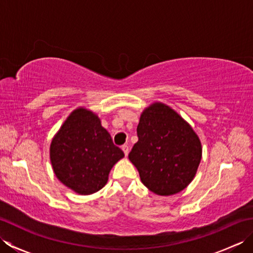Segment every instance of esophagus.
Listing matches in <instances>:
<instances>
[{"label": "esophagus", "mask_w": 253, "mask_h": 253, "mask_svg": "<svg viewBox=\"0 0 253 253\" xmlns=\"http://www.w3.org/2000/svg\"><path fill=\"white\" fill-rule=\"evenodd\" d=\"M122 149L124 153H125V155H128V152H129V147H128L127 144H124V146H122Z\"/></svg>", "instance_id": "obj_1"}]
</instances>
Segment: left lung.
<instances>
[{"mask_svg":"<svg viewBox=\"0 0 253 253\" xmlns=\"http://www.w3.org/2000/svg\"><path fill=\"white\" fill-rule=\"evenodd\" d=\"M138 141L128 158L142 184L160 196L181 191L190 184L201 161V143L175 111L162 103L149 106L137 127Z\"/></svg>","mask_w":253,"mask_h":253,"instance_id":"8db88e82","label":"left lung"}]
</instances>
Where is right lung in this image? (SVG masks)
Returning <instances> with one entry per match:
<instances>
[{
    "instance_id": "right-lung-1",
    "label": "right lung",
    "mask_w": 253,
    "mask_h": 253,
    "mask_svg": "<svg viewBox=\"0 0 253 253\" xmlns=\"http://www.w3.org/2000/svg\"><path fill=\"white\" fill-rule=\"evenodd\" d=\"M124 152L113 143L99 117L84 109L74 111L53 138V170L64 185L80 195L103 188L109 173Z\"/></svg>"
}]
</instances>
